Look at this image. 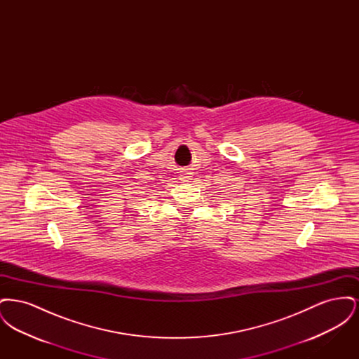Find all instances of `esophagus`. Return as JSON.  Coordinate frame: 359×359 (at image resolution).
Returning a JSON list of instances; mask_svg holds the SVG:
<instances>
[{
	"label": "esophagus",
	"mask_w": 359,
	"mask_h": 359,
	"mask_svg": "<svg viewBox=\"0 0 359 359\" xmlns=\"http://www.w3.org/2000/svg\"><path fill=\"white\" fill-rule=\"evenodd\" d=\"M191 173H188V172H186V173H183V175H180V180L182 182H189L191 180Z\"/></svg>",
	"instance_id": "34e87169"
}]
</instances>
